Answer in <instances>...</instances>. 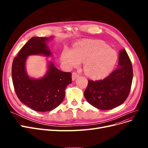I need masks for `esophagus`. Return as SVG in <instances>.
Here are the masks:
<instances>
[{"label": "esophagus", "instance_id": "esophagus-1", "mask_svg": "<svg viewBox=\"0 0 148 148\" xmlns=\"http://www.w3.org/2000/svg\"><path fill=\"white\" fill-rule=\"evenodd\" d=\"M78 77H79V75H78L77 73H73L72 75H71V78H72L73 81H75V80L77 79Z\"/></svg>", "mask_w": 148, "mask_h": 148}]
</instances>
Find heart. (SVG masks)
<instances>
[{"label": "heart", "instance_id": "b5f03b06", "mask_svg": "<svg viewBox=\"0 0 148 148\" xmlns=\"http://www.w3.org/2000/svg\"><path fill=\"white\" fill-rule=\"evenodd\" d=\"M62 63L66 69L77 67L83 62V70L89 77L99 79L113 70L117 56L113 49L97 40L84 39L76 42L73 49L65 47L61 54Z\"/></svg>", "mask_w": 148, "mask_h": 148}]
</instances>
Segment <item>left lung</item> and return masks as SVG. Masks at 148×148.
Returning a JSON list of instances; mask_svg holds the SVG:
<instances>
[{
  "instance_id": "8db88e82",
  "label": "left lung",
  "mask_w": 148,
  "mask_h": 148,
  "mask_svg": "<svg viewBox=\"0 0 148 148\" xmlns=\"http://www.w3.org/2000/svg\"><path fill=\"white\" fill-rule=\"evenodd\" d=\"M132 79V62L123 49L119 51L117 68L104 79L89 80L84 96L89 104L98 109H112L127 99Z\"/></svg>"
}]
</instances>
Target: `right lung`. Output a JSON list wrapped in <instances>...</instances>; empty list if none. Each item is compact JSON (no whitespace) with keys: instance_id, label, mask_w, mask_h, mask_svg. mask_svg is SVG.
<instances>
[{"instance_id":"add662e5","label":"right lung","mask_w":148,"mask_h":148,"mask_svg":"<svg viewBox=\"0 0 148 148\" xmlns=\"http://www.w3.org/2000/svg\"><path fill=\"white\" fill-rule=\"evenodd\" d=\"M33 37L21 48L13 62L12 76L13 86L20 101L33 110L51 111L63 101L65 90L71 83V74L57 69L52 61L47 62V71L42 77H30L26 71V60L30 56L49 57L52 52L47 43L53 39Z\"/></svg>"}]
</instances>
